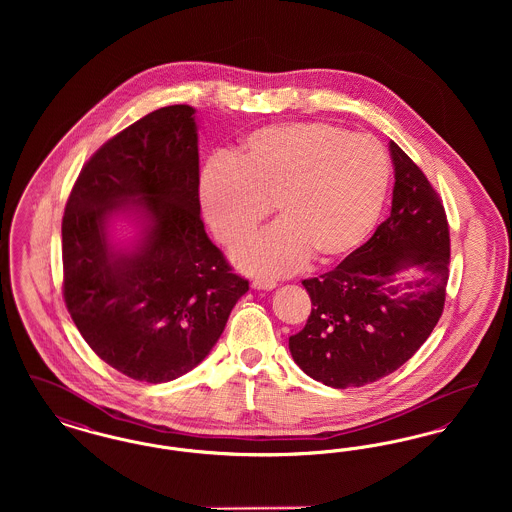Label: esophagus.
Listing matches in <instances>:
<instances>
[{
	"mask_svg": "<svg viewBox=\"0 0 512 512\" xmlns=\"http://www.w3.org/2000/svg\"><path fill=\"white\" fill-rule=\"evenodd\" d=\"M251 288H253V290H267V292H270V290L276 288V282H270V280H253V282H251Z\"/></svg>",
	"mask_w": 512,
	"mask_h": 512,
	"instance_id": "esophagus-1",
	"label": "esophagus"
}]
</instances>
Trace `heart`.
Wrapping results in <instances>:
<instances>
[{"label":"heart","instance_id":"heart-1","mask_svg":"<svg viewBox=\"0 0 512 512\" xmlns=\"http://www.w3.org/2000/svg\"><path fill=\"white\" fill-rule=\"evenodd\" d=\"M388 184V153L376 138L328 122H286L251 132L236 155L213 157L199 201L228 247L245 244L274 203L278 224L234 257L247 272L288 276L311 257L328 265L363 244Z\"/></svg>","mask_w":512,"mask_h":512}]
</instances>
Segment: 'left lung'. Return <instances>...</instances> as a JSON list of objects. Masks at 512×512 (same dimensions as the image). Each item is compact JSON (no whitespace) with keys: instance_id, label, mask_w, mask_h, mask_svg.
Returning a JSON list of instances; mask_svg holds the SVG:
<instances>
[{"instance_id":"1","label":"left lung","mask_w":512,"mask_h":512,"mask_svg":"<svg viewBox=\"0 0 512 512\" xmlns=\"http://www.w3.org/2000/svg\"><path fill=\"white\" fill-rule=\"evenodd\" d=\"M391 213L372 238L318 278L303 280L313 309L290 338L297 366L324 386L376 382L405 365L443 313L449 278V224L441 199L390 142ZM414 270L411 279L402 274Z\"/></svg>"}]
</instances>
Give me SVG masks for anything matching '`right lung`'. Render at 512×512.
<instances>
[{
	"mask_svg": "<svg viewBox=\"0 0 512 512\" xmlns=\"http://www.w3.org/2000/svg\"><path fill=\"white\" fill-rule=\"evenodd\" d=\"M197 122L190 105L146 115L99 147L63 217V295L78 332L124 376L161 384L219 341L249 282L234 274L199 215ZM137 234L115 245L110 224Z\"/></svg>",
	"mask_w": 512,
	"mask_h": 512,
	"instance_id": "right-lung-1",
	"label": "right lung"
}]
</instances>
